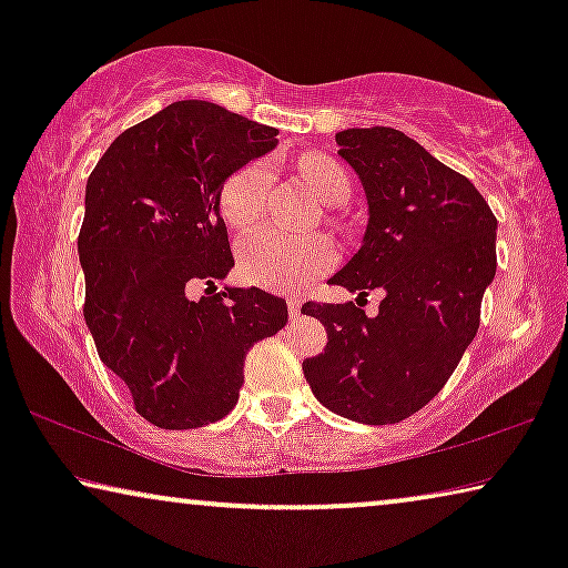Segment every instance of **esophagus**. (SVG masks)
<instances>
[{
	"mask_svg": "<svg viewBox=\"0 0 568 568\" xmlns=\"http://www.w3.org/2000/svg\"><path fill=\"white\" fill-rule=\"evenodd\" d=\"M286 307H290V315L292 317H300V310H302V302L300 300H290V302H286Z\"/></svg>",
	"mask_w": 568,
	"mask_h": 568,
	"instance_id": "obj_1",
	"label": "esophagus"
}]
</instances>
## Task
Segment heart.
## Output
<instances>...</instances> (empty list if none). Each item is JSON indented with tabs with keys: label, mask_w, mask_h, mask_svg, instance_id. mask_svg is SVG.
<instances>
[{
	"label": "heart",
	"mask_w": 568,
	"mask_h": 568,
	"mask_svg": "<svg viewBox=\"0 0 568 568\" xmlns=\"http://www.w3.org/2000/svg\"><path fill=\"white\" fill-rule=\"evenodd\" d=\"M300 175L307 189L325 204H341L352 191L346 170L323 154H307L300 160ZM271 168L255 160L237 168L222 185V214L235 230L258 227L266 216ZM338 253L323 235L294 237L278 230L253 232L240 243V274L245 282L266 286L274 292H294L325 274Z\"/></svg>",
	"instance_id": "1"
}]
</instances>
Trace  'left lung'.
I'll use <instances>...</instances> for the list:
<instances>
[{"instance_id": "left-lung-1", "label": "left lung", "mask_w": 568, "mask_h": 568, "mask_svg": "<svg viewBox=\"0 0 568 568\" xmlns=\"http://www.w3.org/2000/svg\"><path fill=\"white\" fill-rule=\"evenodd\" d=\"M336 144L362 178L369 224L331 284L359 300L302 305L328 333L302 372L333 414L398 424L445 387L476 338L496 274V216L468 178L398 129H346ZM377 285L386 300L369 318L358 302Z\"/></svg>"}]
</instances>
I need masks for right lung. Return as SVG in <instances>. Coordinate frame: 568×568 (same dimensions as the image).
Masks as SVG:
<instances>
[{
	"label": "right lung",
	"instance_id": "add662e5",
	"mask_svg": "<svg viewBox=\"0 0 568 568\" xmlns=\"http://www.w3.org/2000/svg\"><path fill=\"white\" fill-rule=\"evenodd\" d=\"M276 129L206 100H181L123 131L88 178L77 251L98 356L160 429H196L235 408L255 341L286 302L251 290L191 301L235 266L222 183L276 144Z\"/></svg>",
	"mask_w": 568,
	"mask_h": 568
}]
</instances>
